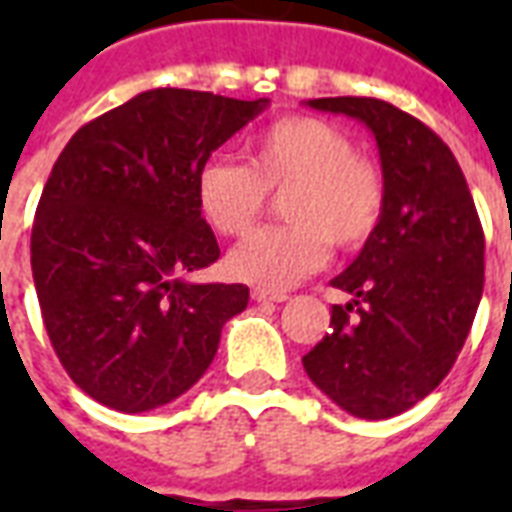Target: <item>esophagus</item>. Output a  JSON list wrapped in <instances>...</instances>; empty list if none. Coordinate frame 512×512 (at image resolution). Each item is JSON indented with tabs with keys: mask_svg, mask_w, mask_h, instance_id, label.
<instances>
[{
	"mask_svg": "<svg viewBox=\"0 0 512 512\" xmlns=\"http://www.w3.org/2000/svg\"><path fill=\"white\" fill-rule=\"evenodd\" d=\"M252 300H257V303H284V300H289L287 292H271V289H252Z\"/></svg>",
	"mask_w": 512,
	"mask_h": 512,
	"instance_id": "esophagus-1",
	"label": "esophagus"
}]
</instances>
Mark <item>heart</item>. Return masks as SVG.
Here are the masks:
<instances>
[{
	"instance_id": "heart-1",
	"label": "heart",
	"mask_w": 512,
	"mask_h": 512,
	"mask_svg": "<svg viewBox=\"0 0 512 512\" xmlns=\"http://www.w3.org/2000/svg\"><path fill=\"white\" fill-rule=\"evenodd\" d=\"M281 196L284 225L252 233L228 255L233 279L287 289L327 263L329 244L356 252L385 215V180L345 132L319 116L276 119L247 143V164L215 156L196 172V207L220 236H244Z\"/></svg>"
}]
</instances>
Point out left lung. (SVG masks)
Masks as SVG:
<instances>
[{
  "label": "left lung",
  "instance_id": "obj_1",
  "mask_svg": "<svg viewBox=\"0 0 512 512\" xmlns=\"http://www.w3.org/2000/svg\"><path fill=\"white\" fill-rule=\"evenodd\" d=\"M308 106L374 132L385 215L332 287V332L303 356L308 377L340 409L388 420L441 385L460 356L484 292V228L460 164L420 119L377 98Z\"/></svg>",
  "mask_w": 512,
  "mask_h": 512
}]
</instances>
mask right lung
Masks as SVG:
<instances>
[{
  "label": "right lung",
  "mask_w": 512,
  "mask_h": 512,
  "mask_svg": "<svg viewBox=\"0 0 512 512\" xmlns=\"http://www.w3.org/2000/svg\"><path fill=\"white\" fill-rule=\"evenodd\" d=\"M268 100L159 87L68 140L31 228L44 329L79 388L108 409L183 396L217 353L244 284H193L220 247L196 207V172Z\"/></svg>",
  "instance_id": "1"
}]
</instances>
